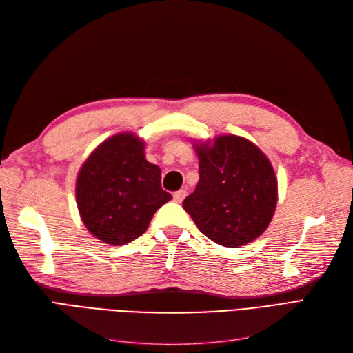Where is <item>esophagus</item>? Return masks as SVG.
<instances>
[{"instance_id":"1","label":"esophagus","mask_w":353,"mask_h":353,"mask_svg":"<svg viewBox=\"0 0 353 353\" xmlns=\"http://www.w3.org/2000/svg\"><path fill=\"white\" fill-rule=\"evenodd\" d=\"M185 196H187V191L185 190H178V191H175V193H174V200L176 203H181V201L185 199Z\"/></svg>"}]
</instances>
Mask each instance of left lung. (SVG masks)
<instances>
[{"label": "left lung", "mask_w": 353, "mask_h": 353, "mask_svg": "<svg viewBox=\"0 0 353 353\" xmlns=\"http://www.w3.org/2000/svg\"><path fill=\"white\" fill-rule=\"evenodd\" d=\"M199 183L183 201L197 228L225 248L258 239L276 205V178L270 160L250 141L218 137L197 147Z\"/></svg>", "instance_id": "obj_1"}]
</instances>
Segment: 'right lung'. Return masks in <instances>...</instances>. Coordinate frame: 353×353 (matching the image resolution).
<instances>
[{
  "mask_svg": "<svg viewBox=\"0 0 353 353\" xmlns=\"http://www.w3.org/2000/svg\"><path fill=\"white\" fill-rule=\"evenodd\" d=\"M160 179V168L145 160L143 141L131 134L109 138L78 175L77 201L85 227L109 244L143 236L156 210L172 199Z\"/></svg>",
  "mask_w": 353,
  "mask_h": 353,
  "instance_id": "right-lung-1",
  "label": "right lung"
}]
</instances>
